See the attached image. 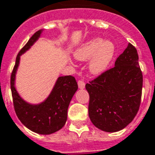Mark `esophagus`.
<instances>
[{
	"instance_id": "esophagus-1",
	"label": "esophagus",
	"mask_w": 155,
	"mask_h": 155,
	"mask_svg": "<svg viewBox=\"0 0 155 155\" xmlns=\"http://www.w3.org/2000/svg\"><path fill=\"white\" fill-rule=\"evenodd\" d=\"M78 88L80 89H84L85 88V83H84V81H82V80H79L78 82Z\"/></svg>"
}]
</instances>
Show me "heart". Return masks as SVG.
Returning a JSON list of instances; mask_svg holds the SVG:
<instances>
[{
    "label": "heart",
    "instance_id": "obj_1",
    "mask_svg": "<svg viewBox=\"0 0 155 155\" xmlns=\"http://www.w3.org/2000/svg\"><path fill=\"white\" fill-rule=\"evenodd\" d=\"M116 53V46L113 42L100 38L88 40L78 47L74 56L78 61L90 59L88 67L93 74H100L107 70Z\"/></svg>",
    "mask_w": 155,
    "mask_h": 155
}]
</instances>
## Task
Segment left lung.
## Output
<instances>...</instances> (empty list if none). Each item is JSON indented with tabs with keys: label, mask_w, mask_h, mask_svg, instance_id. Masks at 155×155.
<instances>
[{
	"label": "left lung",
	"mask_w": 155,
	"mask_h": 155,
	"mask_svg": "<svg viewBox=\"0 0 155 155\" xmlns=\"http://www.w3.org/2000/svg\"><path fill=\"white\" fill-rule=\"evenodd\" d=\"M89 94L88 116L97 128L115 133L132 122L139 110L143 74L136 48L128 44L115 67L85 85Z\"/></svg>",
	"instance_id": "1"
}]
</instances>
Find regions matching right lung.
<instances>
[{
	"label": "right lung",
	"mask_w": 155,
	"mask_h": 155,
	"mask_svg": "<svg viewBox=\"0 0 155 155\" xmlns=\"http://www.w3.org/2000/svg\"><path fill=\"white\" fill-rule=\"evenodd\" d=\"M42 30L37 31L17 55L11 75V90L17 116L22 124L31 131L48 135L61 129L67 120V109L71 98L78 90V84L72 76L59 77L46 100L39 104H28L20 97L15 88V77L20 56L39 39Z\"/></svg>",
	"instance_id": "right-lung-1"
}]
</instances>
